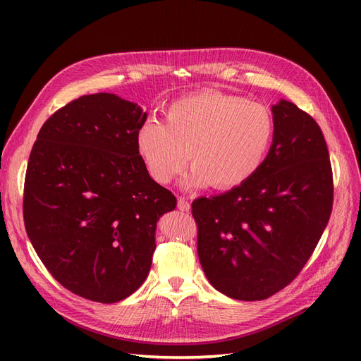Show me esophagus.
Returning <instances> with one entry per match:
<instances>
[{
    "label": "esophagus",
    "mask_w": 361,
    "mask_h": 361,
    "mask_svg": "<svg viewBox=\"0 0 361 361\" xmlns=\"http://www.w3.org/2000/svg\"><path fill=\"white\" fill-rule=\"evenodd\" d=\"M179 209H182V211H188V209H190V204H188V202L185 200V199H180V200H179Z\"/></svg>",
    "instance_id": "obj_1"
}]
</instances>
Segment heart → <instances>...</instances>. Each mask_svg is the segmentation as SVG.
<instances>
[{
	"label": "heart",
	"mask_w": 361,
	"mask_h": 361,
	"mask_svg": "<svg viewBox=\"0 0 361 361\" xmlns=\"http://www.w3.org/2000/svg\"><path fill=\"white\" fill-rule=\"evenodd\" d=\"M224 149H226L227 152H231V154H228L227 158H224V161H221V162H231V161L239 162V161L245 159V158L248 157V154H250V150L245 149V147H238V146H235V147L231 149V146H226ZM218 162H220V161H218ZM216 167H220V164H216Z\"/></svg>",
	"instance_id": "obj_1"
}]
</instances>
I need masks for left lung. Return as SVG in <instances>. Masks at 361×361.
I'll use <instances>...</instances> for the list:
<instances>
[{
  "label": "left lung",
  "instance_id": "1",
  "mask_svg": "<svg viewBox=\"0 0 361 361\" xmlns=\"http://www.w3.org/2000/svg\"><path fill=\"white\" fill-rule=\"evenodd\" d=\"M146 120L126 97L85 94L52 114L32 146L27 235L51 276L85 300L118 302L143 285L157 223L176 207L140 157Z\"/></svg>",
  "mask_w": 361,
  "mask_h": 361
}]
</instances>
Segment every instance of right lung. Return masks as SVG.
I'll list each match as a JSON object with an SVG mask.
<instances>
[{"label": "right lung", "mask_w": 361, "mask_h": 361, "mask_svg": "<svg viewBox=\"0 0 361 361\" xmlns=\"http://www.w3.org/2000/svg\"><path fill=\"white\" fill-rule=\"evenodd\" d=\"M267 158L238 187L192 202L197 253L211 285L259 301L300 274L329 223L333 173L322 130L300 108L271 106Z\"/></svg>", "instance_id": "add662e5"}]
</instances>
